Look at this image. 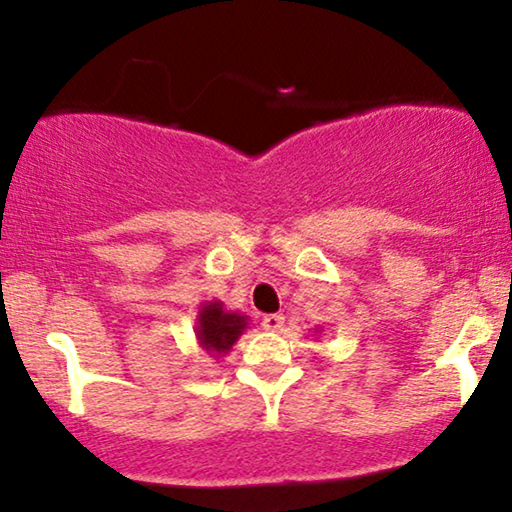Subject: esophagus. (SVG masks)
<instances>
[{
	"instance_id": "esophagus-1",
	"label": "esophagus",
	"mask_w": 512,
	"mask_h": 512,
	"mask_svg": "<svg viewBox=\"0 0 512 512\" xmlns=\"http://www.w3.org/2000/svg\"><path fill=\"white\" fill-rule=\"evenodd\" d=\"M263 328L270 333H277L284 328V317L282 314H265L263 317Z\"/></svg>"
}]
</instances>
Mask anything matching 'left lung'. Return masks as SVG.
<instances>
[{
	"label": "left lung",
	"mask_w": 512,
	"mask_h": 512,
	"mask_svg": "<svg viewBox=\"0 0 512 512\" xmlns=\"http://www.w3.org/2000/svg\"><path fill=\"white\" fill-rule=\"evenodd\" d=\"M314 333H321V328H317V331H314Z\"/></svg>",
	"instance_id": "obj_1"
}]
</instances>
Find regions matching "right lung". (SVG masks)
<instances>
[{
    "label": "right lung",
    "mask_w": 512,
    "mask_h": 512,
    "mask_svg": "<svg viewBox=\"0 0 512 512\" xmlns=\"http://www.w3.org/2000/svg\"><path fill=\"white\" fill-rule=\"evenodd\" d=\"M249 317L223 307L221 300H205L195 319V338L209 356H226L249 328Z\"/></svg>",
    "instance_id": "right-lung-1"
}]
</instances>
